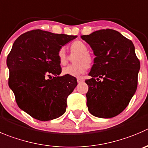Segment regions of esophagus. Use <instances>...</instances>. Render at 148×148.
I'll return each instance as SVG.
<instances>
[{"label":"esophagus","instance_id":"1","mask_svg":"<svg viewBox=\"0 0 148 148\" xmlns=\"http://www.w3.org/2000/svg\"><path fill=\"white\" fill-rule=\"evenodd\" d=\"M77 81H78V83L79 84V83H81L82 81H84V79H83L82 78H77Z\"/></svg>","mask_w":148,"mask_h":148}]
</instances>
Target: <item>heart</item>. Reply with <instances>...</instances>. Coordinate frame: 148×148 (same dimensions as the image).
Returning a JSON list of instances; mask_svg holds the SVG:
<instances>
[{
	"mask_svg": "<svg viewBox=\"0 0 148 148\" xmlns=\"http://www.w3.org/2000/svg\"><path fill=\"white\" fill-rule=\"evenodd\" d=\"M71 54H77L73 57L74 64L64 67L62 70L64 75H70L73 77H78L84 74L91 67L94 62L92 56L88 52V48L85 43L80 40L73 42L70 46ZM57 59L61 65H65L68 61V56L64 47H61L57 52Z\"/></svg>",
	"mask_w": 148,
	"mask_h": 148,
	"instance_id": "b5f03b06",
	"label": "heart"
}]
</instances>
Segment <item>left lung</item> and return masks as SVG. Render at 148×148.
<instances>
[{
	"label": "left lung",
	"mask_w": 148,
	"mask_h": 148,
	"mask_svg": "<svg viewBox=\"0 0 148 148\" xmlns=\"http://www.w3.org/2000/svg\"><path fill=\"white\" fill-rule=\"evenodd\" d=\"M96 57L86 80L88 110L98 118L110 119L124 110L137 88L140 62L132 40L111 29L81 36Z\"/></svg>",
	"instance_id": "left-lung-1"
}]
</instances>
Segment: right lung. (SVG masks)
Instances as JSON below:
<instances>
[{"mask_svg": "<svg viewBox=\"0 0 148 148\" xmlns=\"http://www.w3.org/2000/svg\"><path fill=\"white\" fill-rule=\"evenodd\" d=\"M76 38L39 29L28 31L15 40L7 57L8 86L16 103L37 120H53L65 112L67 97L78 83L75 77L60 76L57 52Z\"/></svg>", "mask_w": 148, "mask_h": 148, "instance_id": "obj_1", "label": "right lung"}]
</instances>
